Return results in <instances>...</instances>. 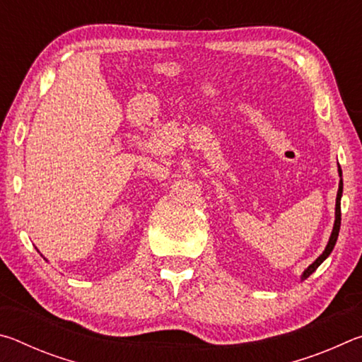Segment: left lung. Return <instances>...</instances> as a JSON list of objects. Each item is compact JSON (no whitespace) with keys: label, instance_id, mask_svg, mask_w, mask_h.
<instances>
[{"label":"left lung","instance_id":"left-lung-1","mask_svg":"<svg viewBox=\"0 0 362 362\" xmlns=\"http://www.w3.org/2000/svg\"><path fill=\"white\" fill-rule=\"evenodd\" d=\"M339 175H340V183H339V192H337V199H335V222H334V228L332 233H330V238H329V243L326 249H324V252L317 257V259L311 263V265L305 269L302 273V276H300V281H305L306 278L310 276L311 273L316 272V268L321 265V263L327 259L332 252V249L337 243V238H339V231H340V222H341V212H340V201H341V193H343V180H341V169L339 166Z\"/></svg>","mask_w":362,"mask_h":362}]
</instances>
